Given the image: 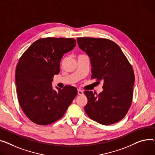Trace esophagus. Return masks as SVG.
Returning a JSON list of instances; mask_svg holds the SVG:
<instances>
[{
  "label": "esophagus",
  "instance_id": "obj_1",
  "mask_svg": "<svg viewBox=\"0 0 155 155\" xmlns=\"http://www.w3.org/2000/svg\"><path fill=\"white\" fill-rule=\"evenodd\" d=\"M84 94V91L81 90L80 89H78V95H82Z\"/></svg>",
  "mask_w": 155,
  "mask_h": 155
}]
</instances>
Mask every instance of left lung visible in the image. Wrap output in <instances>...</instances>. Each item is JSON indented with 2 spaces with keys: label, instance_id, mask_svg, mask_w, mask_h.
I'll return each instance as SVG.
<instances>
[{
  "label": "left lung",
  "instance_id": "8db88e82",
  "mask_svg": "<svg viewBox=\"0 0 155 155\" xmlns=\"http://www.w3.org/2000/svg\"><path fill=\"white\" fill-rule=\"evenodd\" d=\"M79 48L88 55L92 66L91 78L104 81L98 95L85 91L88 99L84 110L91 120L108 125L125 117L131 106L135 75L120 47L101 38H77Z\"/></svg>",
  "mask_w": 155,
  "mask_h": 155
}]
</instances>
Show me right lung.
I'll return each instance as SVG.
<instances>
[{"label": "right lung", "mask_w": 155, "mask_h": 155, "mask_svg": "<svg viewBox=\"0 0 155 155\" xmlns=\"http://www.w3.org/2000/svg\"><path fill=\"white\" fill-rule=\"evenodd\" d=\"M71 38L47 37L34 42L18 60L15 84L20 106L28 118L40 125L51 124L62 117L77 95L76 87L53 88L51 82L60 72L63 55L73 50Z\"/></svg>", "instance_id": "right-lung-1"}]
</instances>
